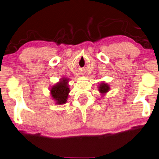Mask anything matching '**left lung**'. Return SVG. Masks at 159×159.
<instances>
[{
    "instance_id": "1",
    "label": "left lung",
    "mask_w": 159,
    "mask_h": 159,
    "mask_svg": "<svg viewBox=\"0 0 159 159\" xmlns=\"http://www.w3.org/2000/svg\"><path fill=\"white\" fill-rule=\"evenodd\" d=\"M98 89H99V93H101L102 97H104V96L110 90V86H109L107 83L103 81L102 83H100Z\"/></svg>"
}]
</instances>
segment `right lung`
Returning <instances> with one entry per match:
<instances>
[{
  "mask_svg": "<svg viewBox=\"0 0 159 159\" xmlns=\"http://www.w3.org/2000/svg\"><path fill=\"white\" fill-rule=\"evenodd\" d=\"M68 82L69 79L68 78H62V79H60V81L51 86L50 97L56 104L62 105L68 102L70 92Z\"/></svg>",
  "mask_w": 159,
  "mask_h": 159,
  "instance_id": "right-lung-1",
  "label": "right lung"
}]
</instances>
